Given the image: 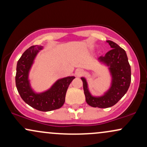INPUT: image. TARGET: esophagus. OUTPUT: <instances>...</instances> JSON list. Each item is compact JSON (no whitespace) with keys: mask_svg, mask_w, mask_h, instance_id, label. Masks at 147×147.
<instances>
[{"mask_svg":"<svg viewBox=\"0 0 147 147\" xmlns=\"http://www.w3.org/2000/svg\"><path fill=\"white\" fill-rule=\"evenodd\" d=\"M84 74V71L83 69H77L75 71V75L77 77H81V76H82Z\"/></svg>","mask_w":147,"mask_h":147,"instance_id":"obj_1","label":"esophagus"}]
</instances>
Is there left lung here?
Returning <instances> with one entry per match:
<instances>
[{"label":"left lung","mask_w":147,"mask_h":147,"mask_svg":"<svg viewBox=\"0 0 147 147\" xmlns=\"http://www.w3.org/2000/svg\"><path fill=\"white\" fill-rule=\"evenodd\" d=\"M111 50L99 60L110 66L112 75V85L108 92L102 97H92L88 89L87 82L82 78L86 101L92 107L100 109L111 107L117 104L127 92L131 81V66L125 50L112 41H106Z\"/></svg>","instance_id":"obj_1"}]
</instances>
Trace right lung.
I'll list each match as a JSON object with an SVG mask.
<instances>
[{
  "mask_svg": "<svg viewBox=\"0 0 147 147\" xmlns=\"http://www.w3.org/2000/svg\"><path fill=\"white\" fill-rule=\"evenodd\" d=\"M41 49V46L32 45L23 52L18 61L15 80L18 93L26 104L38 111H50L60 109L63 105L67 89L75 77L61 79L50 90L35 94L30 86L28 72L36 54Z\"/></svg>",
  "mask_w": 147,
  "mask_h": 147,
  "instance_id": "add662e5",
  "label": "right lung"
}]
</instances>
